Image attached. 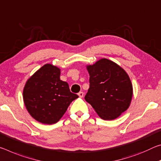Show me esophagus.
<instances>
[{"label":"esophagus","instance_id":"1","mask_svg":"<svg viewBox=\"0 0 161 161\" xmlns=\"http://www.w3.org/2000/svg\"><path fill=\"white\" fill-rule=\"evenodd\" d=\"M78 95V96L80 97V98H83V96H84V93H83V92H79Z\"/></svg>","mask_w":161,"mask_h":161}]
</instances>
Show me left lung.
Instances as JSON below:
<instances>
[{
    "instance_id": "1",
    "label": "left lung",
    "mask_w": 161,
    "mask_h": 161,
    "mask_svg": "<svg viewBox=\"0 0 161 161\" xmlns=\"http://www.w3.org/2000/svg\"><path fill=\"white\" fill-rule=\"evenodd\" d=\"M86 68L90 75V88L85 100L102 119L118 118L130 106L133 97V85L128 73L107 58L87 65Z\"/></svg>"
}]
</instances>
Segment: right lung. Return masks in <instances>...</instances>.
Here are the masks:
<instances>
[{"instance_id":"right-lung-1","label":"right lung","mask_w":161,"mask_h":161,"mask_svg":"<svg viewBox=\"0 0 161 161\" xmlns=\"http://www.w3.org/2000/svg\"><path fill=\"white\" fill-rule=\"evenodd\" d=\"M60 75L58 67L47 63L28 79L23 88V102L28 112L43 124L57 123L70 103L78 98Z\"/></svg>"}]
</instances>
